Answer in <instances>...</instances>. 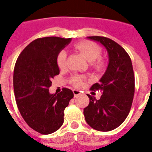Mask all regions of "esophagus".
I'll use <instances>...</instances> for the list:
<instances>
[{"label": "esophagus", "instance_id": "obj_1", "mask_svg": "<svg viewBox=\"0 0 152 152\" xmlns=\"http://www.w3.org/2000/svg\"><path fill=\"white\" fill-rule=\"evenodd\" d=\"M73 94H74V96L75 97H77V96H79L80 94H81V91H80V90H77V89H73Z\"/></svg>", "mask_w": 152, "mask_h": 152}]
</instances>
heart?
<instances>
[{
	"label": "heart",
	"instance_id": "obj_1",
	"mask_svg": "<svg viewBox=\"0 0 152 152\" xmlns=\"http://www.w3.org/2000/svg\"><path fill=\"white\" fill-rule=\"evenodd\" d=\"M76 48L86 57L89 62L93 63V65L95 67H101L102 66V62L99 58L101 55V48L97 44L91 41H81L76 44ZM66 52L65 50H61L57 55V65L59 68H63L66 66ZM72 83L76 87L83 86L82 79L78 76H73Z\"/></svg>",
	"mask_w": 152,
	"mask_h": 152
}]
</instances>
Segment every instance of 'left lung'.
<instances>
[{
    "label": "left lung",
    "instance_id": "left-lung-1",
    "mask_svg": "<svg viewBox=\"0 0 152 152\" xmlns=\"http://www.w3.org/2000/svg\"><path fill=\"white\" fill-rule=\"evenodd\" d=\"M105 47L109 63L105 73L91 87L101 89L99 99L88 94L89 105L84 108L87 124L96 130L107 132L119 127L130 112L134 95V74L130 57L114 40L104 37H88Z\"/></svg>",
    "mask_w": 152,
    "mask_h": 152
}]
</instances>
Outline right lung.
<instances>
[{
    "label": "right lung",
    "instance_id": "obj_1",
    "mask_svg": "<svg viewBox=\"0 0 152 152\" xmlns=\"http://www.w3.org/2000/svg\"><path fill=\"white\" fill-rule=\"evenodd\" d=\"M71 38H38L19 54L14 71V90L18 111L25 122L38 133L50 134L63 124L64 110L74 97L69 89L51 94V80L59 74L58 53Z\"/></svg>",
    "mask_w": 152,
    "mask_h": 152
}]
</instances>
